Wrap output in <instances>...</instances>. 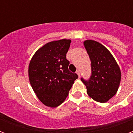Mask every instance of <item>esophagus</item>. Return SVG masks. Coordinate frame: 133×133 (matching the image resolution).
Segmentation results:
<instances>
[{
	"mask_svg": "<svg viewBox=\"0 0 133 133\" xmlns=\"http://www.w3.org/2000/svg\"><path fill=\"white\" fill-rule=\"evenodd\" d=\"M76 73L78 74V77L80 78V77H81V75H80V71H79V70H77V71H76Z\"/></svg>",
	"mask_w": 133,
	"mask_h": 133,
	"instance_id": "34e87169",
	"label": "esophagus"
}]
</instances>
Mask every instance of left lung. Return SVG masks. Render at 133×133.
<instances>
[{
  "mask_svg": "<svg viewBox=\"0 0 133 133\" xmlns=\"http://www.w3.org/2000/svg\"><path fill=\"white\" fill-rule=\"evenodd\" d=\"M85 48L91 61L92 74L88 81L81 78L86 86L87 93L99 103H106L117 92L121 71L111 52L97 41L86 40Z\"/></svg>",
  "mask_w": 133,
  "mask_h": 133,
  "instance_id": "1",
  "label": "left lung"
}]
</instances>
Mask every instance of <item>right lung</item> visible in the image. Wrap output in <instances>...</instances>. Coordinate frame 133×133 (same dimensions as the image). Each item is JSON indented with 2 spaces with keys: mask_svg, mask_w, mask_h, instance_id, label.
I'll return each instance as SVG.
<instances>
[{
  "mask_svg": "<svg viewBox=\"0 0 133 133\" xmlns=\"http://www.w3.org/2000/svg\"><path fill=\"white\" fill-rule=\"evenodd\" d=\"M70 43L69 39H62L45 44L35 52L29 63L31 87L41 103L50 108L63 103L78 78L68 70L66 53Z\"/></svg>",
  "mask_w": 133,
  "mask_h": 133,
  "instance_id": "1",
  "label": "right lung"
}]
</instances>
